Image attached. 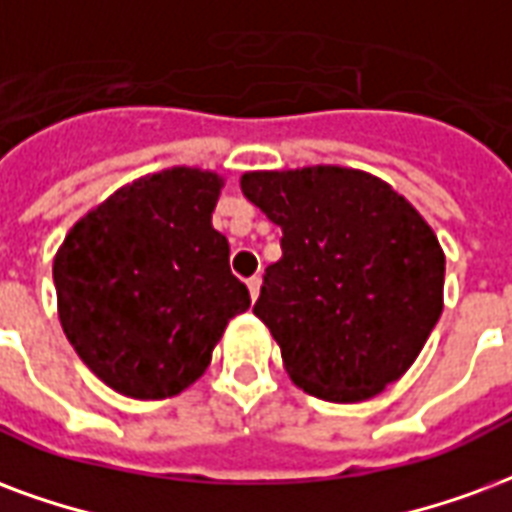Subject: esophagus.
<instances>
[{
    "label": "esophagus",
    "mask_w": 512,
    "mask_h": 512,
    "mask_svg": "<svg viewBox=\"0 0 512 512\" xmlns=\"http://www.w3.org/2000/svg\"><path fill=\"white\" fill-rule=\"evenodd\" d=\"M260 285H263V279H260V276H252V279H246V287H249V295H252V301H257V295H260Z\"/></svg>",
    "instance_id": "obj_1"
}]
</instances>
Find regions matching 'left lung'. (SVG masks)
Instances as JSON below:
<instances>
[{"instance_id": "obj_1", "label": "left lung", "mask_w": 512, "mask_h": 512, "mask_svg": "<svg viewBox=\"0 0 512 512\" xmlns=\"http://www.w3.org/2000/svg\"><path fill=\"white\" fill-rule=\"evenodd\" d=\"M241 192L282 227L255 314L290 380L323 401L382 393L442 314L445 252L388 181L342 165L249 170Z\"/></svg>"}]
</instances>
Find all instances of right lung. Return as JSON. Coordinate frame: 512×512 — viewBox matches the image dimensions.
<instances>
[{"label":"right lung","mask_w":512,"mask_h":512,"mask_svg":"<svg viewBox=\"0 0 512 512\" xmlns=\"http://www.w3.org/2000/svg\"><path fill=\"white\" fill-rule=\"evenodd\" d=\"M222 187L219 173L187 165L140 176L86 211L56 252L62 331L121 396L187 391L252 304L211 225Z\"/></svg>","instance_id":"right-lung-1"}]
</instances>
